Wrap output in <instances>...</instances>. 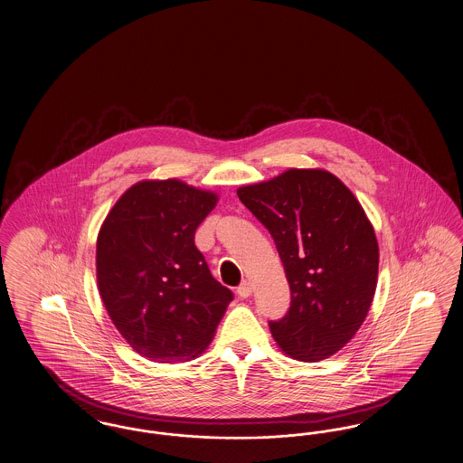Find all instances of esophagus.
<instances>
[{"mask_svg":"<svg viewBox=\"0 0 463 463\" xmlns=\"http://www.w3.org/2000/svg\"><path fill=\"white\" fill-rule=\"evenodd\" d=\"M251 291H253V288H251V285L250 283H242V285H240V288H238V295L241 297V298H248L250 295H251Z\"/></svg>","mask_w":463,"mask_h":463,"instance_id":"1","label":"esophagus"}]
</instances>
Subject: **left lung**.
Here are the masks:
<instances>
[{"instance_id": "1", "label": "left lung", "mask_w": 463, "mask_h": 463, "mask_svg": "<svg viewBox=\"0 0 463 463\" xmlns=\"http://www.w3.org/2000/svg\"><path fill=\"white\" fill-rule=\"evenodd\" d=\"M285 265L291 306L269 323L283 353L306 363L344 349L373 302L378 241L353 191L321 168H289L238 189Z\"/></svg>"}]
</instances>
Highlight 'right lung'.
<instances>
[{
    "instance_id": "obj_1",
    "label": "right lung",
    "mask_w": 463,
    "mask_h": 463,
    "mask_svg": "<svg viewBox=\"0 0 463 463\" xmlns=\"http://www.w3.org/2000/svg\"><path fill=\"white\" fill-rule=\"evenodd\" d=\"M219 194L176 178L140 180L97 236V287L116 330L156 363L191 361L215 336L232 291L194 244Z\"/></svg>"
}]
</instances>
